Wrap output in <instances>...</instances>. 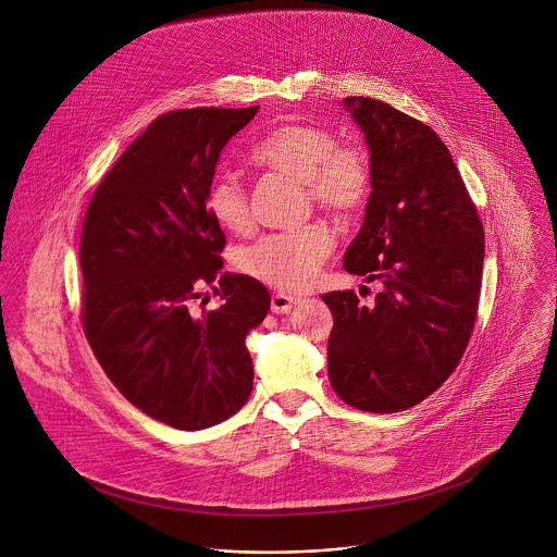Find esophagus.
<instances>
[{"label":"esophagus","mask_w":557,"mask_h":557,"mask_svg":"<svg viewBox=\"0 0 557 557\" xmlns=\"http://www.w3.org/2000/svg\"><path fill=\"white\" fill-rule=\"evenodd\" d=\"M296 305V298L294 296H287V294H274L272 296V302H270V309L272 313L276 315H283V313H289Z\"/></svg>","instance_id":"34e87169"}]
</instances>
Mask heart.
Instances as JSON below:
<instances>
[{
    "mask_svg": "<svg viewBox=\"0 0 557 557\" xmlns=\"http://www.w3.org/2000/svg\"><path fill=\"white\" fill-rule=\"evenodd\" d=\"M257 166L307 184L309 197L330 214L358 210L371 186V175L356 152L341 150L334 133L307 124H285L248 148ZM206 206L212 219L232 234L252 225L248 195L234 173H221L208 188ZM332 250V236L321 225L268 234L238 252V265L248 276L285 292L305 289Z\"/></svg>",
    "mask_w": 557,
    "mask_h": 557,
    "instance_id": "b5f03b06",
    "label": "heart"
}]
</instances>
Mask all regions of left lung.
Masks as SVG:
<instances>
[{"instance_id":"8db88e82","label":"left lung","mask_w":557,"mask_h":557,"mask_svg":"<svg viewBox=\"0 0 557 557\" xmlns=\"http://www.w3.org/2000/svg\"><path fill=\"white\" fill-rule=\"evenodd\" d=\"M369 150L371 195L343 257L382 281L373 307L321 296L334 325L327 375L347 405L395 413L433 395L459 364L476 321L484 232L444 141L388 102L343 100Z\"/></svg>"}]
</instances>
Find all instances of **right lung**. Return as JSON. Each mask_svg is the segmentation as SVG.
I'll list each match as a JSON object with an SVG mask.
<instances>
[{"label": "right lung", "mask_w": 557, "mask_h": 557, "mask_svg": "<svg viewBox=\"0 0 557 557\" xmlns=\"http://www.w3.org/2000/svg\"><path fill=\"white\" fill-rule=\"evenodd\" d=\"M257 111L160 115L104 175L83 221L91 351L137 409L182 431L232 418L252 391L246 336L268 315L270 294L252 276L221 272L225 234L206 195L223 148ZM208 286L222 307L195 314Z\"/></svg>", "instance_id": "obj_1"}]
</instances>
